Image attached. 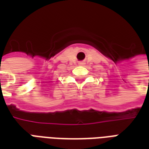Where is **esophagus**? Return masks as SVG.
<instances>
[{"mask_svg": "<svg viewBox=\"0 0 149 149\" xmlns=\"http://www.w3.org/2000/svg\"><path fill=\"white\" fill-rule=\"evenodd\" d=\"M81 65H84V63H83V62H82V63H81Z\"/></svg>", "mask_w": 149, "mask_h": 149, "instance_id": "34e87169", "label": "esophagus"}]
</instances>
